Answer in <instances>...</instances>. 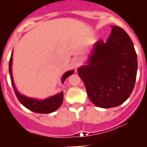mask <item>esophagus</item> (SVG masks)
I'll use <instances>...</instances> for the list:
<instances>
[{"label":"esophagus","instance_id":"1","mask_svg":"<svg viewBox=\"0 0 147 147\" xmlns=\"http://www.w3.org/2000/svg\"><path fill=\"white\" fill-rule=\"evenodd\" d=\"M73 65L76 68H77L80 65H81V63H82V61L80 57H75L73 59Z\"/></svg>","mask_w":147,"mask_h":147}]
</instances>
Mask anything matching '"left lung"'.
<instances>
[{"label":"left lung","mask_w":147,"mask_h":147,"mask_svg":"<svg viewBox=\"0 0 147 147\" xmlns=\"http://www.w3.org/2000/svg\"><path fill=\"white\" fill-rule=\"evenodd\" d=\"M111 27L106 42H96L85 64L77 69L90 100L102 108L117 107L129 98L138 71L132 40L120 27Z\"/></svg>","instance_id":"obj_1"}]
</instances>
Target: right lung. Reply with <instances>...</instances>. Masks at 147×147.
<instances>
[{
  "label": "right lung",
  "instance_id": "obj_1",
  "mask_svg": "<svg viewBox=\"0 0 147 147\" xmlns=\"http://www.w3.org/2000/svg\"><path fill=\"white\" fill-rule=\"evenodd\" d=\"M13 51H11V57L9 59V70L10 78H11V85H12L13 89L15 91L17 98L20 101V103L26 107L27 109L30 110L32 112L37 113H51L57 110L61 106L63 101V91L58 93L57 94L49 96L45 99H39V98H30V97L26 96L20 93V92L17 90L15 84L14 82L12 76V61H13ZM74 72V70H71L65 72L62 75L61 78V81L63 84L65 80L69 76L73 74Z\"/></svg>",
  "mask_w": 147,
  "mask_h": 147
}]
</instances>
